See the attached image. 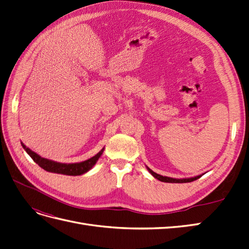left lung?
<instances>
[{"label":"left lung","instance_id":"8db88e82","mask_svg":"<svg viewBox=\"0 0 249 249\" xmlns=\"http://www.w3.org/2000/svg\"><path fill=\"white\" fill-rule=\"evenodd\" d=\"M147 170L149 171L150 175H152L154 178H156L157 179L161 180V182H164V183H190V182H193V180L199 178L201 176H196V177H193V178H169V177H163L161 175H158V173L154 172L152 169L148 168L146 166Z\"/></svg>","mask_w":249,"mask_h":249}]
</instances>
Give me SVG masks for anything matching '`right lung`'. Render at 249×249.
Here are the masks:
<instances>
[{"label": "right lung", "mask_w": 249, "mask_h": 249, "mask_svg": "<svg viewBox=\"0 0 249 249\" xmlns=\"http://www.w3.org/2000/svg\"><path fill=\"white\" fill-rule=\"evenodd\" d=\"M21 146L27 152V154L32 158L33 161L38 164L41 168L47 170L49 172H54V173H60V175H65V176H81L84 175L87 171L91 169L97 160L100 159V157L104 153V149L102 148L99 153L92 158H90L88 160H85L83 162L79 163H60L53 160L46 159V158H41L39 155H37L33 150L27 147L24 143L21 142Z\"/></svg>", "instance_id": "obj_1"}]
</instances>
